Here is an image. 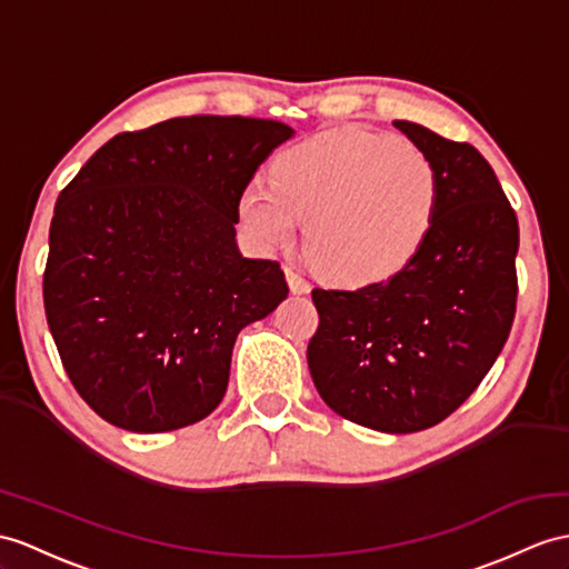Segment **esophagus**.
Instances as JSON below:
<instances>
[{"label": "esophagus", "mask_w": 569, "mask_h": 569, "mask_svg": "<svg viewBox=\"0 0 569 569\" xmlns=\"http://www.w3.org/2000/svg\"><path fill=\"white\" fill-rule=\"evenodd\" d=\"M284 277H287L289 289H292L295 295H309L311 292V284L303 280V277L295 268H284Z\"/></svg>", "instance_id": "1"}]
</instances>
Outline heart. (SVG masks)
<instances>
[{"label":"heart","instance_id":"heart-1","mask_svg":"<svg viewBox=\"0 0 569 569\" xmlns=\"http://www.w3.org/2000/svg\"><path fill=\"white\" fill-rule=\"evenodd\" d=\"M272 186L251 183L239 217L262 248L289 246L307 221L313 268L345 287H371L410 268L439 214L432 157L398 137L342 128L284 149Z\"/></svg>","mask_w":569,"mask_h":569}]
</instances>
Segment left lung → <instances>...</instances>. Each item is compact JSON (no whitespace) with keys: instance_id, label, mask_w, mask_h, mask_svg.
<instances>
[{"instance_id":"obj_1","label":"left lung","mask_w":569,"mask_h":569,"mask_svg":"<svg viewBox=\"0 0 569 569\" xmlns=\"http://www.w3.org/2000/svg\"><path fill=\"white\" fill-rule=\"evenodd\" d=\"M439 171V214L410 268L381 284L313 289L309 371L326 406L377 432L435 427L478 389L517 311L519 224L476 147L396 120Z\"/></svg>"}]
</instances>
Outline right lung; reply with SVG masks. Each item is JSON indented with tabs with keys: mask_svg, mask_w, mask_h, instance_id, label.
I'll return each mask as SVG.
<instances>
[{
	"mask_svg": "<svg viewBox=\"0 0 569 569\" xmlns=\"http://www.w3.org/2000/svg\"><path fill=\"white\" fill-rule=\"evenodd\" d=\"M295 130L190 116L120 132L54 204L46 316L69 381L130 432H171L227 393L241 328L287 299L274 260L243 258L239 198Z\"/></svg>",
	"mask_w": 569,
	"mask_h": 569,
	"instance_id": "1",
	"label": "right lung"
}]
</instances>
